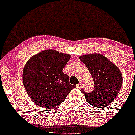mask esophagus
<instances>
[{
  "label": "esophagus",
  "instance_id": "obj_1",
  "mask_svg": "<svg viewBox=\"0 0 135 135\" xmlns=\"http://www.w3.org/2000/svg\"><path fill=\"white\" fill-rule=\"evenodd\" d=\"M76 87H77V88H79V89H80V88H82V84H81L80 82H79V83L76 85Z\"/></svg>",
  "mask_w": 135,
  "mask_h": 135
}]
</instances>
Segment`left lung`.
Masks as SVG:
<instances>
[{
	"instance_id": "1",
	"label": "left lung",
	"mask_w": 135,
	"mask_h": 135,
	"mask_svg": "<svg viewBox=\"0 0 135 135\" xmlns=\"http://www.w3.org/2000/svg\"><path fill=\"white\" fill-rule=\"evenodd\" d=\"M81 60L90 72L95 89L91 93L80 90L87 102L97 108L105 107L115 99L122 85L121 72L113 63L99 53L80 56Z\"/></svg>"
}]
</instances>
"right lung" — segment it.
Returning <instances> with one entry per match:
<instances>
[{
  "instance_id": "1",
  "label": "right lung",
  "mask_w": 135,
  "mask_h": 135,
  "mask_svg": "<svg viewBox=\"0 0 135 135\" xmlns=\"http://www.w3.org/2000/svg\"><path fill=\"white\" fill-rule=\"evenodd\" d=\"M70 58L69 54L47 50L29 59L23 69V84L36 105L46 109L57 108L76 87L62 71Z\"/></svg>"
}]
</instances>
